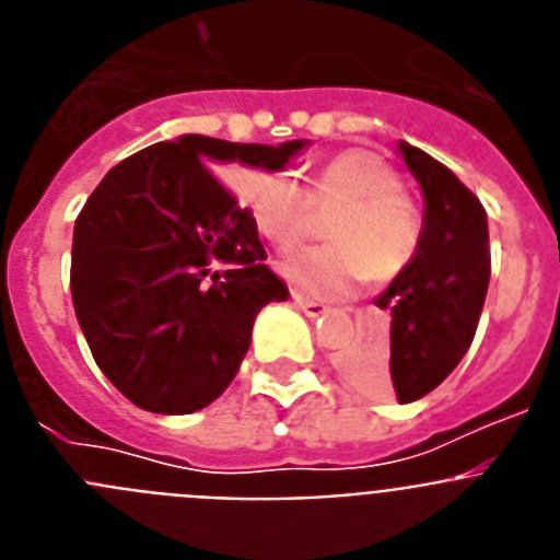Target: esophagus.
<instances>
[{
	"mask_svg": "<svg viewBox=\"0 0 560 560\" xmlns=\"http://www.w3.org/2000/svg\"><path fill=\"white\" fill-rule=\"evenodd\" d=\"M294 305L300 311H303L305 316H311V319H316V316H325L328 314V305H323V303H314V300H305V296H300V294H294Z\"/></svg>",
	"mask_w": 560,
	"mask_h": 560,
	"instance_id": "esophagus-1",
	"label": "esophagus"
}]
</instances>
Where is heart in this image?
Wrapping results in <instances>:
<instances>
[{
    "mask_svg": "<svg viewBox=\"0 0 560 560\" xmlns=\"http://www.w3.org/2000/svg\"><path fill=\"white\" fill-rule=\"evenodd\" d=\"M257 232L280 249L300 244L316 212L334 210L323 235L330 244L283 257L277 271L300 296L339 300L368 275L389 280L412 264L423 237V212L398 187V173L364 148L336 153L300 187L291 176H266L244 192Z\"/></svg>",
    "mask_w": 560,
    "mask_h": 560,
    "instance_id": "heart-1",
    "label": "heart"
}]
</instances>
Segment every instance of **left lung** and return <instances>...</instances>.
Instances as JSON below:
<instances>
[{"instance_id": "left-lung-1", "label": "left lung", "mask_w": 560, "mask_h": 560, "mask_svg": "<svg viewBox=\"0 0 560 560\" xmlns=\"http://www.w3.org/2000/svg\"><path fill=\"white\" fill-rule=\"evenodd\" d=\"M423 192V237L412 264L375 300L389 311V339L341 361V373L370 395L412 404L446 378L471 348L491 280L488 215L443 162L398 142Z\"/></svg>"}]
</instances>
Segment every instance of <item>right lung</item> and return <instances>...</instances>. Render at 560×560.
<instances>
[{
	"instance_id": "right-lung-1",
	"label": "right lung",
	"mask_w": 560,
	"mask_h": 560,
	"mask_svg": "<svg viewBox=\"0 0 560 560\" xmlns=\"http://www.w3.org/2000/svg\"><path fill=\"white\" fill-rule=\"evenodd\" d=\"M305 145L182 133L114 165L89 196L72 235V305L97 368L131 404L156 415L210 407L260 308L289 300L255 221L210 167L277 173Z\"/></svg>"
}]
</instances>
